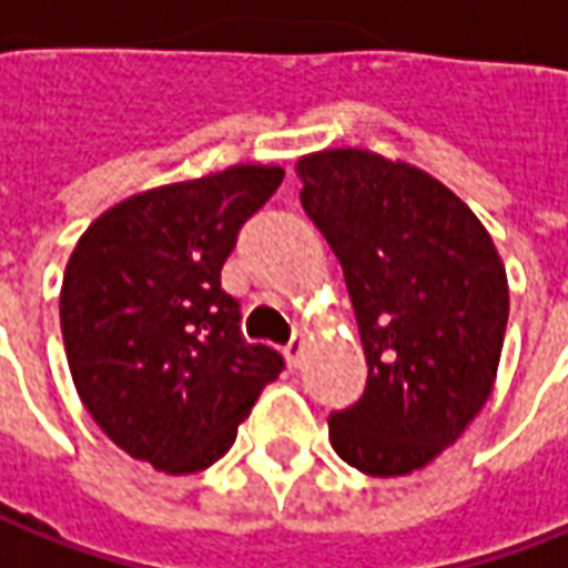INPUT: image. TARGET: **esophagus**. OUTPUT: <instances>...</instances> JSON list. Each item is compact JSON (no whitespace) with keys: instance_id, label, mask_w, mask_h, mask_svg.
<instances>
[{"instance_id":"esophagus-1","label":"esophagus","mask_w":568,"mask_h":568,"mask_svg":"<svg viewBox=\"0 0 568 568\" xmlns=\"http://www.w3.org/2000/svg\"><path fill=\"white\" fill-rule=\"evenodd\" d=\"M301 351H304V342H301L298 335L285 345V357H288V364L301 366Z\"/></svg>"}]
</instances>
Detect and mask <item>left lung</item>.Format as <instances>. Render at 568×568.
<instances>
[{
  "label": "left lung",
  "instance_id": "left-lung-1",
  "mask_svg": "<svg viewBox=\"0 0 568 568\" xmlns=\"http://www.w3.org/2000/svg\"><path fill=\"white\" fill-rule=\"evenodd\" d=\"M301 204L345 270L366 354L329 442L366 476L423 469L495 388L510 288L488 230L435 176L366 149L298 161Z\"/></svg>",
  "mask_w": 568,
  "mask_h": 568
}]
</instances>
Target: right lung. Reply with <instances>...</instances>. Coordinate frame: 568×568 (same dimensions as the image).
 <instances>
[{
	"label": "right lung",
	"mask_w": 568,
	"mask_h": 568,
	"mask_svg": "<svg viewBox=\"0 0 568 568\" xmlns=\"http://www.w3.org/2000/svg\"><path fill=\"white\" fill-rule=\"evenodd\" d=\"M283 168L235 164L149 189L80 235L61 283V335L77 395L114 445L183 476L217 463L283 354L248 345L220 288L242 223Z\"/></svg>",
	"instance_id": "right-lung-1"
}]
</instances>
